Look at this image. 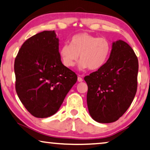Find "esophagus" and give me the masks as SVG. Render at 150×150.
<instances>
[{"instance_id": "1", "label": "esophagus", "mask_w": 150, "mask_h": 150, "mask_svg": "<svg viewBox=\"0 0 150 150\" xmlns=\"http://www.w3.org/2000/svg\"><path fill=\"white\" fill-rule=\"evenodd\" d=\"M77 80H78V81H79V82H81V81H83V79H82V78H81V77H79H79H78V78H77Z\"/></svg>"}]
</instances>
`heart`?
<instances>
[{
    "label": "heart",
    "mask_w": 150,
    "mask_h": 150,
    "mask_svg": "<svg viewBox=\"0 0 150 150\" xmlns=\"http://www.w3.org/2000/svg\"><path fill=\"white\" fill-rule=\"evenodd\" d=\"M112 50L110 42L106 38H98L88 33H81L73 36L70 44H64L59 49L62 64L71 68L78 64L79 70L89 69L98 70L108 61Z\"/></svg>",
    "instance_id": "obj_1"
}]
</instances>
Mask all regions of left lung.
Masks as SVG:
<instances>
[{
    "mask_svg": "<svg viewBox=\"0 0 150 150\" xmlns=\"http://www.w3.org/2000/svg\"><path fill=\"white\" fill-rule=\"evenodd\" d=\"M138 59L127 42H112L106 64L84 77L87 104L91 118L100 123L117 120L127 110L137 88Z\"/></svg>",
    "mask_w": 150,
    "mask_h": 150,
    "instance_id": "1",
    "label": "left lung"
}]
</instances>
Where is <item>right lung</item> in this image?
I'll return each mask as SVG.
<instances>
[{
	"instance_id": "right-lung-1",
	"label": "right lung",
	"mask_w": 150,
	"mask_h": 150,
	"mask_svg": "<svg viewBox=\"0 0 150 150\" xmlns=\"http://www.w3.org/2000/svg\"><path fill=\"white\" fill-rule=\"evenodd\" d=\"M54 31H44L23 44L15 60V89L29 112L46 118L57 112L77 80L62 63Z\"/></svg>"
}]
</instances>
